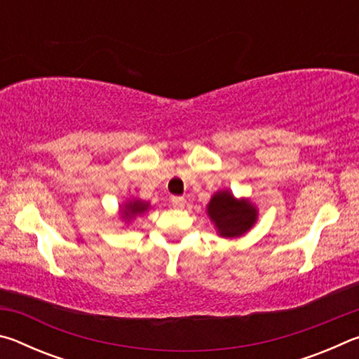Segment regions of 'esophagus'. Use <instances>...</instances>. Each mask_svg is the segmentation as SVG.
Returning a JSON list of instances; mask_svg holds the SVG:
<instances>
[{
  "label": "esophagus",
  "mask_w": 359,
  "mask_h": 359,
  "mask_svg": "<svg viewBox=\"0 0 359 359\" xmlns=\"http://www.w3.org/2000/svg\"><path fill=\"white\" fill-rule=\"evenodd\" d=\"M171 203L175 209H182L185 205V198L184 196H172Z\"/></svg>",
  "instance_id": "esophagus-1"
}]
</instances>
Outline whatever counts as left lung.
Listing matches in <instances>:
<instances>
[{"label": "left lung", "mask_w": 359, "mask_h": 359, "mask_svg": "<svg viewBox=\"0 0 359 359\" xmlns=\"http://www.w3.org/2000/svg\"><path fill=\"white\" fill-rule=\"evenodd\" d=\"M209 217L223 238H239L257 220V209L248 201H238L229 191H218L208 205Z\"/></svg>", "instance_id": "obj_1"}]
</instances>
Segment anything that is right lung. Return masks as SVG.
Returning <instances> with one entry per match:
<instances>
[{"label": "right lung", "mask_w": 359, "mask_h": 359, "mask_svg": "<svg viewBox=\"0 0 359 359\" xmlns=\"http://www.w3.org/2000/svg\"><path fill=\"white\" fill-rule=\"evenodd\" d=\"M147 205H149V204L141 203V201L130 203V204H126V210H123V214H125V217L135 215V214H142V212H144L145 209H147Z\"/></svg>", "instance_id": "right-lung-1"}]
</instances>
